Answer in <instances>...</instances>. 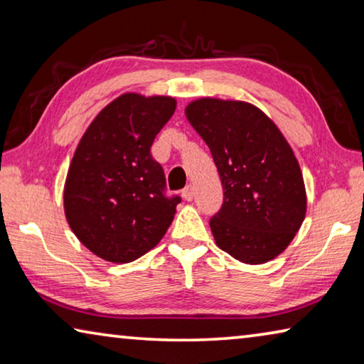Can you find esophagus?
<instances>
[{"label":"esophagus","mask_w":364,"mask_h":364,"mask_svg":"<svg viewBox=\"0 0 364 364\" xmlns=\"http://www.w3.org/2000/svg\"><path fill=\"white\" fill-rule=\"evenodd\" d=\"M183 197L186 200H193L194 199V189H193V186H191V184H188V186L183 189Z\"/></svg>","instance_id":"esophagus-1"}]
</instances>
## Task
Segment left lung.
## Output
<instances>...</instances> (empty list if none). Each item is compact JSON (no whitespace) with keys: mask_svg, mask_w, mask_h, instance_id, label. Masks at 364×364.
<instances>
[{"mask_svg":"<svg viewBox=\"0 0 364 364\" xmlns=\"http://www.w3.org/2000/svg\"><path fill=\"white\" fill-rule=\"evenodd\" d=\"M186 117L205 141L223 184L210 218L215 242L239 262L278 257L305 218L304 176L278 127L249 102L202 97Z\"/></svg>","mask_w":364,"mask_h":364,"instance_id":"1","label":"left lung"}]
</instances>
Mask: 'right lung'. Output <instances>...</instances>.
<instances>
[{"mask_svg": "<svg viewBox=\"0 0 364 364\" xmlns=\"http://www.w3.org/2000/svg\"><path fill=\"white\" fill-rule=\"evenodd\" d=\"M175 109L168 96L122 95L80 141L65 180V218L80 242L104 260H136L173 221L181 197L167 194L151 146Z\"/></svg>", "mask_w": 364, "mask_h": 364, "instance_id": "obj_1", "label": "right lung"}]
</instances>
